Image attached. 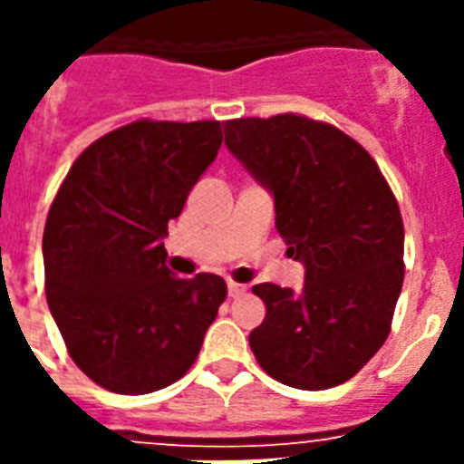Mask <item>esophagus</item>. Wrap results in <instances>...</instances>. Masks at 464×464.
Returning <instances> with one entry per match:
<instances>
[{
    "label": "esophagus",
    "mask_w": 464,
    "mask_h": 464,
    "mask_svg": "<svg viewBox=\"0 0 464 464\" xmlns=\"http://www.w3.org/2000/svg\"><path fill=\"white\" fill-rule=\"evenodd\" d=\"M246 291H247V286H243V284H238V282H228V296H231V298L243 296V294H246Z\"/></svg>",
    "instance_id": "1"
}]
</instances>
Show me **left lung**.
<instances>
[{"instance_id": "1", "label": "left lung", "mask_w": 464, "mask_h": 464, "mask_svg": "<svg viewBox=\"0 0 464 464\" xmlns=\"http://www.w3.org/2000/svg\"><path fill=\"white\" fill-rule=\"evenodd\" d=\"M226 147L275 197L276 231L304 262L301 294L257 284L267 305L250 349L298 390L356 375L390 334L404 282V226L381 168L342 130L304 118L228 120Z\"/></svg>"}]
</instances>
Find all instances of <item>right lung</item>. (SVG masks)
I'll return each instance as SVG.
<instances>
[{"instance_id": "add662e5", "label": "right lung", "mask_w": 464, "mask_h": 464, "mask_svg": "<svg viewBox=\"0 0 464 464\" xmlns=\"http://www.w3.org/2000/svg\"><path fill=\"white\" fill-rule=\"evenodd\" d=\"M221 140L217 120H137L93 141L57 189L43 233L47 305L101 388L154 392L202 349L226 282L175 276L163 238Z\"/></svg>"}]
</instances>
